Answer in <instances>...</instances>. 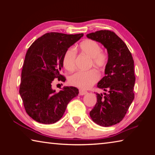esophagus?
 I'll list each match as a JSON object with an SVG mask.
<instances>
[{"mask_svg":"<svg viewBox=\"0 0 155 155\" xmlns=\"http://www.w3.org/2000/svg\"><path fill=\"white\" fill-rule=\"evenodd\" d=\"M87 93V91H85V90H79V95L80 96H83V95H85Z\"/></svg>","mask_w":155,"mask_h":155,"instance_id":"1","label":"esophagus"}]
</instances>
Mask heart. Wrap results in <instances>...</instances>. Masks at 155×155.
Listing matches in <instances>:
<instances>
[{
	"label": "heart",
	"instance_id": "obj_1",
	"mask_svg": "<svg viewBox=\"0 0 155 155\" xmlns=\"http://www.w3.org/2000/svg\"><path fill=\"white\" fill-rule=\"evenodd\" d=\"M81 52L90 58V65L99 69L105 68L108 63V55L101 51V45L93 40H85L79 44ZM77 51L70 47L65 52L63 57V65L68 71H72L75 68ZM99 79V74L95 70L89 71H78L70 76L69 82L72 85L81 89H89L94 85Z\"/></svg>",
	"mask_w": 155,
	"mask_h": 155
}]
</instances>
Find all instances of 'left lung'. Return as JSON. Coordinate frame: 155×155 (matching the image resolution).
<instances>
[{
	"mask_svg": "<svg viewBox=\"0 0 155 155\" xmlns=\"http://www.w3.org/2000/svg\"><path fill=\"white\" fill-rule=\"evenodd\" d=\"M87 37L101 43L108 52L105 76L97 85L106 93H96V104L90 115L97 124L110 127L122 121L134 99V61L126 44L113 31L101 30Z\"/></svg>",
	"mask_w": 155,
	"mask_h": 155,
	"instance_id": "left-lung-1",
	"label": "left lung"
}]
</instances>
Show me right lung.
Instances as JSON below:
<instances>
[{
  "instance_id": "add662e5",
  "label": "right lung",
  "mask_w": 155,
  "mask_h": 155,
  "mask_svg": "<svg viewBox=\"0 0 155 155\" xmlns=\"http://www.w3.org/2000/svg\"><path fill=\"white\" fill-rule=\"evenodd\" d=\"M83 36L51 32L34 41L28 49L23 65L19 92L26 112L36 122L53 124L61 118L68 104L78 90L64 87L52 90L54 79L65 81L61 74L63 57L70 46Z\"/></svg>"
}]
</instances>
